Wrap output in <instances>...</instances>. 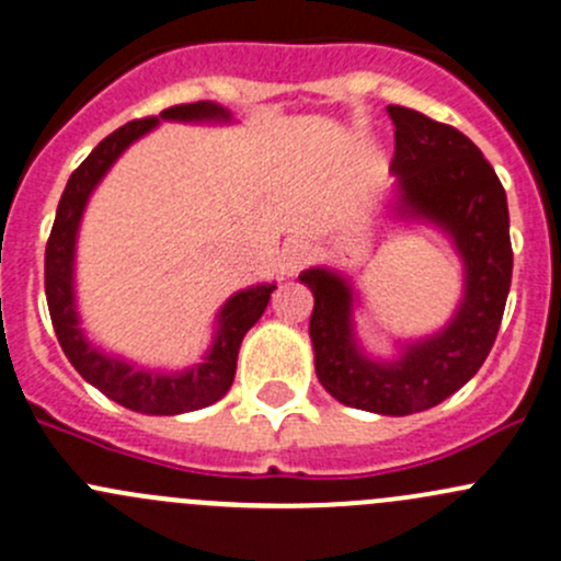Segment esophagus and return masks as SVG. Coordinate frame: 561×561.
<instances>
[{"label":"esophagus","instance_id":"1","mask_svg":"<svg viewBox=\"0 0 561 561\" xmlns=\"http://www.w3.org/2000/svg\"><path fill=\"white\" fill-rule=\"evenodd\" d=\"M309 257H312V249H309L307 241L287 239L285 249H282V271H285L287 276H296L298 271L309 263Z\"/></svg>","mask_w":561,"mask_h":561}]
</instances>
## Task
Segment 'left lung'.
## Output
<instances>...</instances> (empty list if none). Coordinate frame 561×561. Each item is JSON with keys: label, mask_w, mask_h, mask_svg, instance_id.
I'll return each instance as SVG.
<instances>
[{"label": "left lung", "mask_w": 561, "mask_h": 561, "mask_svg": "<svg viewBox=\"0 0 561 561\" xmlns=\"http://www.w3.org/2000/svg\"><path fill=\"white\" fill-rule=\"evenodd\" d=\"M396 127L390 217L443 230L463 265L454 317L428 336L399 342L375 358L355 336L360 296L336 268L301 271L314 296L309 336L322 388L342 404L377 415H412L437 407L472 380L494 347L513 276L507 195L478 146L456 127L412 107L388 105Z\"/></svg>", "instance_id": "obj_1"}]
</instances>
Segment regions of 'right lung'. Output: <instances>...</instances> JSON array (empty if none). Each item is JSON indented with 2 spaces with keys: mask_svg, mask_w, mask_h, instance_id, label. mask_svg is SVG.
I'll list each match as a JSON object with an SVG mask.
<instances>
[{
  "mask_svg": "<svg viewBox=\"0 0 561 561\" xmlns=\"http://www.w3.org/2000/svg\"><path fill=\"white\" fill-rule=\"evenodd\" d=\"M160 122L228 124L233 122V116H230L228 107L211 103V100H201V103L168 107L160 116L124 124L105 140H100L98 149L76 168L65 192H61L48 247H45V298H48L56 339H59L67 360L76 366V371L89 386H94L107 399L133 412L181 415V412L203 410V407L214 404L228 393L233 386L241 342H244L249 328L265 312L276 285L263 282V285H252L247 290L233 293L217 312L214 339L206 355H203L201 364H192L190 369H146V366L122 358V355L105 353L87 336L76 298V247L83 211H87L89 197L105 179V173L111 171L113 162Z\"/></svg>",
  "mask_w": 561,
  "mask_h": 561,
  "instance_id": "add662e5",
  "label": "right lung"
}]
</instances>
